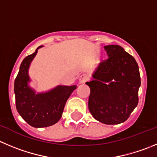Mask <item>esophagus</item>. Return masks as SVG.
Listing matches in <instances>:
<instances>
[{"mask_svg":"<svg viewBox=\"0 0 157 157\" xmlns=\"http://www.w3.org/2000/svg\"><path fill=\"white\" fill-rule=\"evenodd\" d=\"M89 77L88 75H86V74L82 75L79 78V83H81V84L82 83H85L86 82H87L88 80H89Z\"/></svg>","mask_w":157,"mask_h":157,"instance_id":"obj_1","label":"esophagus"}]
</instances>
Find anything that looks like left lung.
Segmentation results:
<instances>
[{
  "label": "left lung",
  "instance_id": "left-lung-1",
  "mask_svg": "<svg viewBox=\"0 0 157 157\" xmlns=\"http://www.w3.org/2000/svg\"><path fill=\"white\" fill-rule=\"evenodd\" d=\"M109 58L102 61L87 82L89 109L96 120L107 125L127 120L139 102L141 85L138 64L119 45L104 47Z\"/></svg>",
  "mask_w": 157,
  "mask_h": 157
}]
</instances>
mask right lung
Returning <instances> with one entry per match:
<instances>
[{"instance_id":"right-lung-1","label":"right lung","mask_w":157,"mask_h":157,"mask_svg":"<svg viewBox=\"0 0 157 157\" xmlns=\"http://www.w3.org/2000/svg\"><path fill=\"white\" fill-rule=\"evenodd\" d=\"M38 49L28 55L21 64L14 81V93L16 109L20 116L30 126L42 128L59 122L67 100L76 89V86H59L45 93L35 94V91L28 86L30 81L28 71Z\"/></svg>"}]
</instances>
